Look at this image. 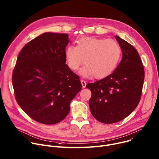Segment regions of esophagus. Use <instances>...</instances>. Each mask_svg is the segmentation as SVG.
<instances>
[{
	"instance_id": "34e87169",
	"label": "esophagus",
	"mask_w": 159,
	"mask_h": 159,
	"mask_svg": "<svg viewBox=\"0 0 159 159\" xmlns=\"http://www.w3.org/2000/svg\"><path fill=\"white\" fill-rule=\"evenodd\" d=\"M81 84H82L83 88H85V87H86V81H84V80H81Z\"/></svg>"
}]
</instances>
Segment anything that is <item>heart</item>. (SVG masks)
<instances>
[{"mask_svg": "<svg viewBox=\"0 0 159 159\" xmlns=\"http://www.w3.org/2000/svg\"><path fill=\"white\" fill-rule=\"evenodd\" d=\"M77 45H70L65 50L68 67L74 71L84 63L80 73L84 77L101 79L110 75L116 67L121 55L118 42L112 39L94 37L79 39Z\"/></svg>", "mask_w": 159, "mask_h": 159, "instance_id": "1", "label": "heart"}]
</instances>
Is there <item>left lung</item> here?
<instances>
[{
  "label": "left lung",
  "mask_w": 159,
  "mask_h": 159,
  "mask_svg": "<svg viewBox=\"0 0 159 159\" xmlns=\"http://www.w3.org/2000/svg\"><path fill=\"white\" fill-rule=\"evenodd\" d=\"M122 54L114 71L105 78L86 84L91 90L89 105L99 122L112 124L128 116L137 107L145 79V71L136 49L117 35Z\"/></svg>",
  "instance_id": "1"
}]
</instances>
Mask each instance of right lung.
<instances>
[{
  "instance_id": "add662e5",
  "label": "right lung",
  "mask_w": 159,
  "mask_h": 159,
  "mask_svg": "<svg viewBox=\"0 0 159 159\" xmlns=\"http://www.w3.org/2000/svg\"><path fill=\"white\" fill-rule=\"evenodd\" d=\"M68 34L47 32L22 48L12 74L16 101L33 119L54 125L69 114L81 90L78 75L66 64Z\"/></svg>"
}]
</instances>
